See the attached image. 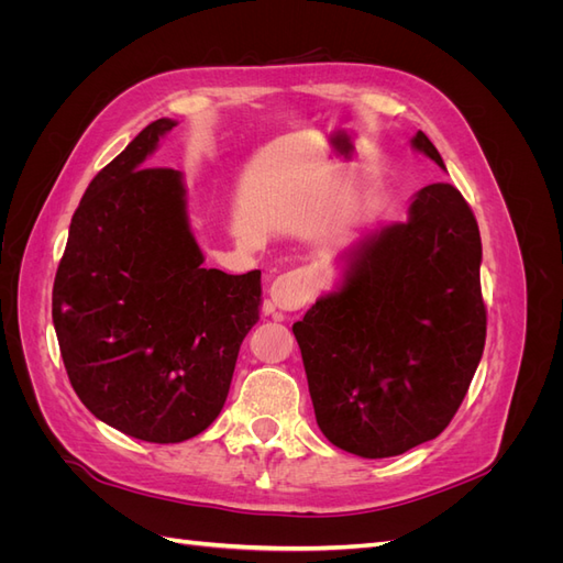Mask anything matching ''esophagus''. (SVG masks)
I'll use <instances>...</instances> for the list:
<instances>
[{
    "label": "esophagus",
    "mask_w": 563,
    "mask_h": 563,
    "mask_svg": "<svg viewBox=\"0 0 563 563\" xmlns=\"http://www.w3.org/2000/svg\"><path fill=\"white\" fill-rule=\"evenodd\" d=\"M317 291V277L310 269H291L284 272L269 286V300L275 302V308L294 312L300 310L305 302H310Z\"/></svg>",
    "instance_id": "esophagus-1"
}]
</instances>
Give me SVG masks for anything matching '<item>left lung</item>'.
<instances>
[{
    "label": "left lung",
    "instance_id": "8db88e82",
    "mask_svg": "<svg viewBox=\"0 0 563 563\" xmlns=\"http://www.w3.org/2000/svg\"><path fill=\"white\" fill-rule=\"evenodd\" d=\"M411 145L446 172L422 131ZM343 263L335 291L294 323L317 424L347 453L401 455L446 430L482 362L479 225L451 183H432Z\"/></svg>",
    "mask_w": 563,
    "mask_h": 563
}]
</instances>
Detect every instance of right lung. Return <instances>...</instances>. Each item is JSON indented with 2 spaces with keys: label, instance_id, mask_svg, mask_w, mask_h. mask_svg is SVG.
Segmentation results:
<instances>
[{
  "label": "right lung",
  "instance_id": "right-lung-1",
  "mask_svg": "<svg viewBox=\"0 0 563 563\" xmlns=\"http://www.w3.org/2000/svg\"><path fill=\"white\" fill-rule=\"evenodd\" d=\"M174 119L147 124L89 183L54 282V327L77 397L152 444L203 432L258 321L261 269H207L183 174L147 157Z\"/></svg>",
  "mask_w": 563,
  "mask_h": 563
}]
</instances>
